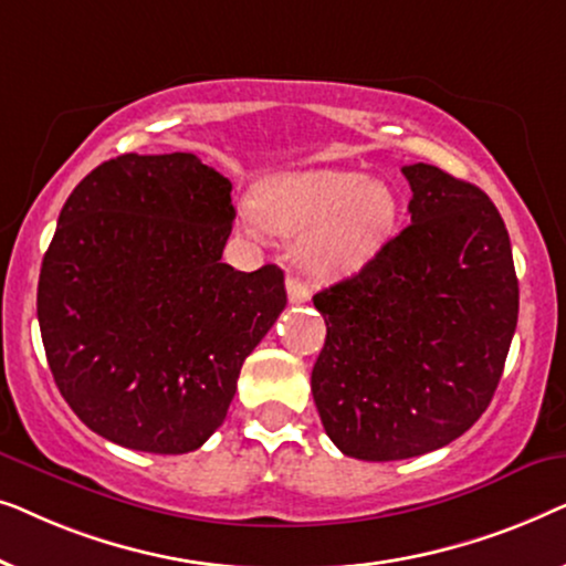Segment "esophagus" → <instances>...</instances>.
I'll return each instance as SVG.
<instances>
[{
    "label": "esophagus",
    "mask_w": 566,
    "mask_h": 566,
    "mask_svg": "<svg viewBox=\"0 0 566 566\" xmlns=\"http://www.w3.org/2000/svg\"><path fill=\"white\" fill-rule=\"evenodd\" d=\"M285 289H289V301L291 304H306L308 298H312V291H308V285L304 281H298V277H289V283H285Z\"/></svg>",
    "instance_id": "34e87169"
}]
</instances>
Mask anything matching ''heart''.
Instances as JSON below:
<instances>
[{
  "label": "heart",
  "mask_w": 566,
  "mask_h": 566,
  "mask_svg": "<svg viewBox=\"0 0 566 566\" xmlns=\"http://www.w3.org/2000/svg\"><path fill=\"white\" fill-rule=\"evenodd\" d=\"M399 221V198L389 182L358 169L319 167L270 175L258 188V208L247 206L242 227L298 239V265L314 277H345L381 252Z\"/></svg>",
  "instance_id": "1"
}]
</instances>
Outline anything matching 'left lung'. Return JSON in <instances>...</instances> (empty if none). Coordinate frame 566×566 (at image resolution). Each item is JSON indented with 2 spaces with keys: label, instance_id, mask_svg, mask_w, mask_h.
I'll use <instances>...</instances> for the list:
<instances>
[{
  "label": "left lung",
  "instance_id": "obj_1",
  "mask_svg": "<svg viewBox=\"0 0 566 566\" xmlns=\"http://www.w3.org/2000/svg\"><path fill=\"white\" fill-rule=\"evenodd\" d=\"M401 175L412 223L314 296L327 324L314 405L332 443L360 461L463 436L490 407L517 324L513 250L490 196L422 161Z\"/></svg>",
  "mask_w": 566,
  "mask_h": 566
}]
</instances>
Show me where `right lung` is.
I'll list each match as a JSON object with an SVG mask.
<instances>
[{
	"label": "right lung",
	"mask_w": 566,
	"mask_h": 566,
	"mask_svg": "<svg viewBox=\"0 0 566 566\" xmlns=\"http://www.w3.org/2000/svg\"><path fill=\"white\" fill-rule=\"evenodd\" d=\"M231 182L196 154H123L61 208L38 281L53 381L92 432L188 453L229 412L242 363L285 308L283 270L221 262Z\"/></svg>",
	"instance_id": "1"
}]
</instances>
